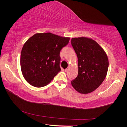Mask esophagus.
<instances>
[{
	"instance_id": "esophagus-1",
	"label": "esophagus",
	"mask_w": 127,
	"mask_h": 127,
	"mask_svg": "<svg viewBox=\"0 0 127 127\" xmlns=\"http://www.w3.org/2000/svg\"><path fill=\"white\" fill-rule=\"evenodd\" d=\"M68 69H69V67L67 68L66 69H64V71H67L68 70Z\"/></svg>"
}]
</instances>
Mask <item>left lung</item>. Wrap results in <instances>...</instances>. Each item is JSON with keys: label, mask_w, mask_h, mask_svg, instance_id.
Masks as SVG:
<instances>
[{"label": "left lung", "mask_w": 127, "mask_h": 127, "mask_svg": "<svg viewBox=\"0 0 127 127\" xmlns=\"http://www.w3.org/2000/svg\"><path fill=\"white\" fill-rule=\"evenodd\" d=\"M71 42L77 56L78 66V75L72 80L71 85L80 93H91L106 77L108 58L101 46L90 38L74 37Z\"/></svg>", "instance_id": "1"}]
</instances>
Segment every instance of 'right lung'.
I'll return each instance as SVG.
<instances>
[{
  "label": "right lung",
  "mask_w": 127,
  "mask_h": 127,
  "mask_svg": "<svg viewBox=\"0 0 127 127\" xmlns=\"http://www.w3.org/2000/svg\"><path fill=\"white\" fill-rule=\"evenodd\" d=\"M70 38L51 33H36L23 47L21 68L25 79L34 87H43L60 70V52Z\"/></svg>",
  "instance_id": "right-lung-1"
}]
</instances>
